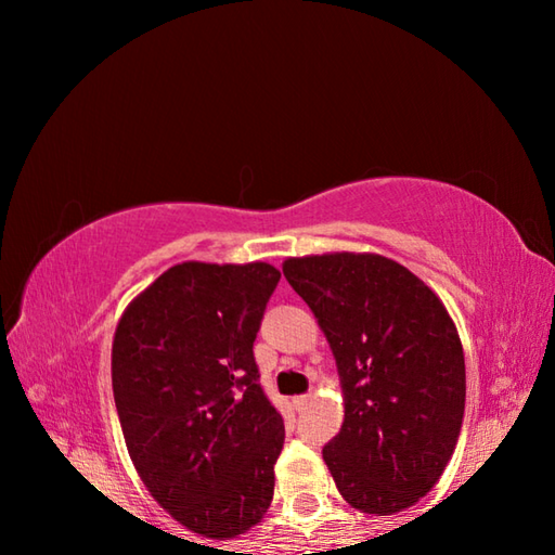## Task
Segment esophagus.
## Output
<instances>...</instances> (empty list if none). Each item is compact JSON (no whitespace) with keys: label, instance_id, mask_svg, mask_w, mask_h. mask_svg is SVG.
Returning a JSON list of instances; mask_svg holds the SVG:
<instances>
[{"label":"esophagus","instance_id":"1","mask_svg":"<svg viewBox=\"0 0 555 555\" xmlns=\"http://www.w3.org/2000/svg\"><path fill=\"white\" fill-rule=\"evenodd\" d=\"M308 401H311V393H300V397L294 399V406L304 409V406H308Z\"/></svg>","mask_w":555,"mask_h":555}]
</instances>
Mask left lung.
<instances>
[{"label":"left lung","mask_w":555,"mask_h":555,"mask_svg":"<svg viewBox=\"0 0 555 555\" xmlns=\"http://www.w3.org/2000/svg\"><path fill=\"white\" fill-rule=\"evenodd\" d=\"M340 374L345 421L323 448L343 500L389 516L440 480L465 413V354L443 300L370 251L288 257Z\"/></svg>","instance_id":"left-lung-1"}]
</instances>
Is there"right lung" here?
Returning a JSON list of instances; mask_svg holds the SVG:
<instances>
[{
	"label": "right lung",
	"mask_w": 555,
	"mask_h": 555,
	"mask_svg": "<svg viewBox=\"0 0 555 555\" xmlns=\"http://www.w3.org/2000/svg\"><path fill=\"white\" fill-rule=\"evenodd\" d=\"M281 279L267 261L166 269L121 313L112 391L139 477L188 531L228 541L274 496L284 418L259 387L255 340Z\"/></svg>",
	"instance_id": "1"
}]
</instances>
